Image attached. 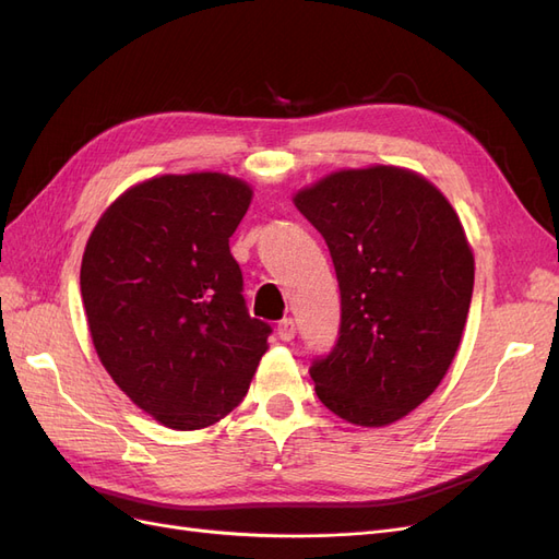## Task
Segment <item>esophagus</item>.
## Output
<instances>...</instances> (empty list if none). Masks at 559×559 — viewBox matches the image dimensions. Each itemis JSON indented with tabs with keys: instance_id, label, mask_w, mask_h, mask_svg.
I'll use <instances>...</instances> for the list:
<instances>
[{
	"instance_id": "obj_1",
	"label": "esophagus",
	"mask_w": 559,
	"mask_h": 559,
	"mask_svg": "<svg viewBox=\"0 0 559 559\" xmlns=\"http://www.w3.org/2000/svg\"><path fill=\"white\" fill-rule=\"evenodd\" d=\"M277 335H280V341H284V343L294 341V335H296V321H294L292 317L282 319L280 324H277Z\"/></svg>"
}]
</instances>
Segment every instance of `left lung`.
<instances>
[{"mask_svg":"<svg viewBox=\"0 0 559 559\" xmlns=\"http://www.w3.org/2000/svg\"><path fill=\"white\" fill-rule=\"evenodd\" d=\"M296 207L326 240L341 329L310 366L331 413L384 427L441 384L473 294V253L445 195L411 170H343L302 189Z\"/></svg>","mask_w":559,"mask_h":559,"instance_id":"obj_1","label":"left lung"}]
</instances>
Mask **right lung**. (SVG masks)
I'll return each instance as SVG.
<instances>
[{"label":"right lung","instance_id":"obj_1","mask_svg":"<svg viewBox=\"0 0 559 559\" xmlns=\"http://www.w3.org/2000/svg\"><path fill=\"white\" fill-rule=\"evenodd\" d=\"M251 189L218 173L132 186L99 218L81 261L97 357L144 413L177 431L238 405L267 349L228 240Z\"/></svg>","mask_w":559,"mask_h":559}]
</instances>
